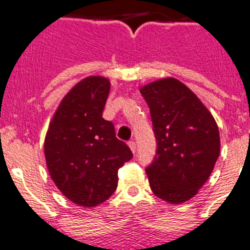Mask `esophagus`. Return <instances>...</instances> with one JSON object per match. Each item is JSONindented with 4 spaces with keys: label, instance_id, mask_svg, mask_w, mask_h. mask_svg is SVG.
Segmentation results:
<instances>
[{
    "label": "esophagus",
    "instance_id": "obj_1",
    "mask_svg": "<svg viewBox=\"0 0 250 250\" xmlns=\"http://www.w3.org/2000/svg\"><path fill=\"white\" fill-rule=\"evenodd\" d=\"M128 146H129V148H130V150L133 151V154L136 153V149H137V146H136V142L129 141V142H128Z\"/></svg>",
    "mask_w": 250,
    "mask_h": 250
}]
</instances>
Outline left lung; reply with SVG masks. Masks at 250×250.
<instances>
[{
    "mask_svg": "<svg viewBox=\"0 0 250 250\" xmlns=\"http://www.w3.org/2000/svg\"><path fill=\"white\" fill-rule=\"evenodd\" d=\"M150 109L157 154L146 171L154 195L170 204H183L209 178L221 142L218 127L196 96L174 78L141 88Z\"/></svg>",
    "mask_w": 250,
    "mask_h": 250,
    "instance_id": "obj_1",
    "label": "left lung"
}]
</instances>
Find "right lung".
Wrapping results in <instances>:
<instances>
[{
	"label": "right lung",
	"instance_id": "obj_1",
	"mask_svg": "<svg viewBox=\"0 0 250 250\" xmlns=\"http://www.w3.org/2000/svg\"><path fill=\"white\" fill-rule=\"evenodd\" d=\"M111 83L88 76L62 100L49 125L44 154L49 174L65 197L83 207L109 199L118 184V169L132 159L113 123L102 118Z\"/></svg>",
	"mask_w": 250,
	"mask_h": 250
}]
</instances>
